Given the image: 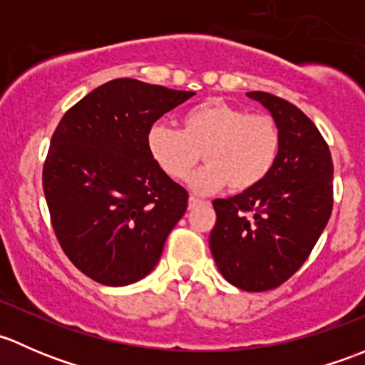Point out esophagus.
Here are the masks:
<instances>
[{
	"label": "esophagus",
	"mask_w": 365,
	"mask_h": 365,
	"mask_svg": "<svg viewBox=\"0 0 365 365\" xmlns=\"http://www.w3.org/2000/svg\"><path fill=\"white\" fill-rule=\"evenodd\" d=\"M201 203V200H197V197H194V196H190L189 197V210H192V208H196L197 205Z\"/></svg>",
	"instance_id": "1"
}]
</instances>
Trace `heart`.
Returning <instances> with one entry per match:
<instances>
[{
    "label": "heart",
    "instance_id": "b5f03b06",
    "mask_svg": "<svg viewBox=\"0 0 365 365\" xmlns=\"http://www.w3.org/2000/svg\"><path fill=\"white\" fill-rule=\"evenodd\" d=\"M146 145L152 159L169 178L185 180L200 164H206L190 178L196 192H213L230 185L244 192L259 185L274 169L281 152V127L268 113L210 98L182 114V128L155 123Z\"/></svg>",
    "mask_w": 365,
    "mask_h": 365
}]
</instances>
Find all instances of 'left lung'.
Wrapping results in <instances>:
<instances>
[{
  "label": "left lung",
  "mask_w": 365,
  "mask_h": 365,
  "mask_svg": "<svg viewBox=\"0 0 365 365\" xmlns=\"http://www.w3.org/2000/svg\"><path fill=\"white\" fill-rule=\"evenodd\" d=\"M281 127V152L270 175L252 189L215 200L210 251L227 282L267 292L304 264L334 205V164L327 141L297 106L249 91Z\"/></svg>",
  "instance_id": "left-lung-1"
}]
</instances>
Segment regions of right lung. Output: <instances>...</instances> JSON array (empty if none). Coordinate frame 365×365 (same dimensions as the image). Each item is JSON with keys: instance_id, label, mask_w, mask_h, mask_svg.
<instances>
[{"instance_id": "1", "label": "right lung", "mask_w": 365, "mask_h": 365, "mask_svg": "<svg viewBox=\"0 0 365 365\" xmlns=\"http://www.w3.org/2000/svg\"><path fill=\"white\" fill-rule=\"evenodd\" d=\"M192 95L123 77L81 98L58 123L43 194L61 249L93 281L127 286L159 263L189 194L152 159L146 135Z\"/></svg>"}]
</instances>
